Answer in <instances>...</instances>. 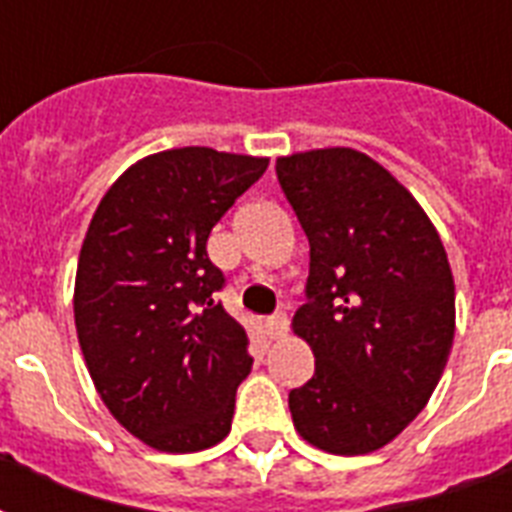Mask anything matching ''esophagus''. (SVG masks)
I'll list each match as a JSON object with an SVG mask.
<instances>
[{
  "mask_svg": "<svg viewBox=\"0 0 512 512\" xmlns=\"http://www.w3.org/2000/svg\"><path fill=\"white\" fill-rule=\"evenodd\" d=\"M286 328H289V321H286L284 313H276V315H270V318H265V334H268L270 339L284 336Z\"/></svg>",
  "mask_w": 512,
  "mask_h": 512,
  "instance_id": "1",
  "label": "esophagus"
}]
</instances>
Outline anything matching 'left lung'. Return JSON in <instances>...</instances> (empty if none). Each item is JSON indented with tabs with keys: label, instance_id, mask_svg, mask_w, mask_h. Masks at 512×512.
Listing matches in <instances>:
<instances>
[{
	"label": "left lung",
	"instance_id": "8db88e82",
	"mask_svg": "<svg viewBox=\"0 0 512 512\" xmlns=\"http://www.w3.org/2000/svg\"><path fill=\"white\" fill-rule=\"evenodd\" d=\"M276 176L310 242L294 334L315 373L289 392L294 426L334 455H365L421 413L455 336L442 239L413 194L347 147L281 157Z\"/></svg>",
	"mask_w": 512,
	"mask_h": 512
}]
</instances>
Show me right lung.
Here are the masks:
<instances>
[{
	"instance_id": "add662e5",
	"label": "right lung",
	"mask_w": 512,
	"mask_h": 512,
	"mask_svg": "<svg viewBox=\"0 0 512 512\" xmlns=\"http://www.w3.org/2000/svg\"><path fill=\"white\" fill-rule=\"evenodd\" d=\"M265 168V157L210 147L157 152L91 218L73 299L78 342L107 410L155 450L197 452L231 431L252 355L218 302L226 276L207 236Z\"/></svg>"
}]
</instances>
